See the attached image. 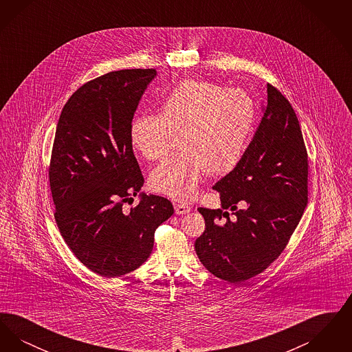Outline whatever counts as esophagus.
<instances>
[{
  "mask_svg": "<svg viewBox=\"0 0 352 352\" xmlns=\"http://www.w3.org/2000/svg\"><path fill=\"white\" fill-rule=\"evenodd\" d=\"M174 208H175V212L178 215H184V214H187V212L191 211V207L188 204H186V203H175Z\"/></svg>",
  "mask_w": 352,
  "mask_h": 352,
  "instance_id": "1",
  "label": "esophagus"
}]
</instances>
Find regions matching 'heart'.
<instances>
[{"instance_id": "obj_1", "label": "heart", "mask_w": 352, "mask_h": 352, "mask_svg": "<svg viewBox=\"0 0 352 352\" xmlns=\"http://www.w3.org/2000/svg\"><path fill=\"white\" fill-rule=\"evenodd\" d=\"M256 108L241 88L186 80L161 102L160 113L133 118L129 137L145 158L168 154L175 135L182 151L151 173V187L177 201H188L206 175H223L240 162L251 137Z\"/></svg>"}]
</instances>
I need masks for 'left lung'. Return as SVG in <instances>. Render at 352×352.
Here are the masks:
<instances>
[{
	"instance_id": "obj_1",
	"label": "left lung",
	"mask_w": 352,
	"mask_h": 352,
	"mask_svg": "<svg viewBox=\"0 0 352 352\" xmlns=\"http://www.w3.org/2000/svg\"><path fill=\"white\" fill-rule=\"evenodd\" d=\"M264 115L236 168L214 190L222 210L201 207L204 232L195 241L201 264L241 284L283 253L307 204V151L293 107L272 84ZM240 204L241 209H237Z\"/></svg>"
}]
</instances>
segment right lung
Listing matches in <instances>:
<instances>
[{"mask_svg": "<svg viewBox=\"0 0 352 352\" xmlns=\"http://www.w3.org/2000/svg\"><path fill=\"white\" fill-rule=\"evenodd\" d=\"M154 68L112 71L83 84L58 121L49 179L55 221L78 260L102 277H120L151 256L154 232L171 201L141 194L144 184L129 128Z\"/></svg>", "mask_w": 352, "mask_h": 352, "instance_id": "add662e5", "label": "right lung"}]
</instances>
